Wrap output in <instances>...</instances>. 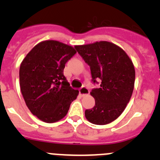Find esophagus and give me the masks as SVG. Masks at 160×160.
Here are the masks:
<instances>
[{
	"mask_svg": "<svg viewBox=\"0 0 160 160\" xmlns=\"http://www.w3.org/2000/svg\"><path fill=\"white\" fill-rule=\"evenodd\" d=\"M79 93H80V95L83 96V95H88L89 93V90L87 87H85V86H82V88H80L79 89Z\"/></svg>",
	"mask_w": 160,
	"mask_h": 160,
	"instance_id": "1",
	"label": "esophagus"
}]
</instances>
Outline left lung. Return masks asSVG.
<instances>
[{
  "instance_id": "left-lung-1",
  "label": "left lung",
  "mask_w": 160,
  "mask_h": 160,
  "mask_svg": "<svg viewBox=\"0 0 160 160\" xmlns=\"http://www.w3.org/2000/svg\"><path fill=\"white\" fill-rule=\"evenodd\" d=\"M80 56L90 67L92 82L98 88L90 94L95 106L85 111L88 121L105 125L118 118L131 98L135 84V71L132 62L123 49L108 41L75 46Z\"/></svg>"
}]
</instances>
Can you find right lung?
Returning a JSON list of instances; mask_svg holds the SVG:
<instances>
[{"mask_svg": "<svg viewBox=\"0 0 160 160\" xmlns=\"http://www.w3.org/2000/svg\"><path fill=\"white\" fill-rule=\"evenodd\" d=\"M74 48L56 40L38 43L24 58L19 68L20 89L32 114L45 122L65 117L79 91L64 76L65 64L76 54Z\"/></svg>", "mask_w": 160, "mask_h": 160, "instance_id": "right-lung-1", "label": "right lung"}]
</instances>
